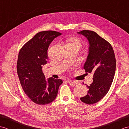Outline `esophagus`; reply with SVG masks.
Masks as SVG:
<instances>
[{
	"mask_svg": "<svg viewBox=\"0 0 129 129\" xmlns=\"http://www.w3.org/2000/svg\"><path fill=\"white\" fill-rule=\"evenodd\" d=\"M67 81L68 82V83H69L71 86H75L76 85L78 84V83L76 81H73V80H68Z\"/></svg>",
	"mask_w": 129,
	"mask_h": 129,
	"instance_id": "esophagus-1",
	"label": "esophagus"
}]
</instances>
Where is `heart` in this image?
Listing matches in <instances>:
<instances>
[{"label":"heart","mask_w":129,"mask_h":129,"mask_svg":"<svg viewBox=\"0 0 129 129\" xmlns=\"http://www.w3.org/2000/svg\"><path fill=\"white\" fill-rule=\"evenodd\" d=\"M68 45H78L79 46H81L82 44L80 42V40H79L77 38H72L68 41Z\"/></svg>","instance_id":"1"}]
</instances>
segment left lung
<instances>
[{
    "label": "left lung",
    "instance_id": "obj_1",
    "mask_svg": "<svg viewBox=\"0 0 129 129\" xmlns=\"http://www.w3.org/2000/svg\"><path fill=\"white\" fill-rule=\"evenodd\" d=\"M78 33L85 37L90 45L84 69L86 73H94L92 83L87 85V94L80 100L91 105L102 99L110 89L115 73L116 59L111 45L96 33L84 30Z\"/></svg>",
    "mask_w": 129,
    "mask_h": 129
}]
</instances>
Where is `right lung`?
<instances>
[{"label": "right lung", "instance_id": "obj_1", "mask_svg": "<svg viewBox=\"0 0 129 129\" xmlns=\"http://www.w3.org/2000/svg\"><path fill=\"white\" fill-rule=\"evenodd\" d=\"M61 34L53 30L39 32L19 51L16 69L20 84L30 99L38 105L53 101L62 83L61 79H46L42 71L43 65L47 62L49 45Z\"/></svg>", "mask_w": 129, "mask_h": 129}]
</instances>
